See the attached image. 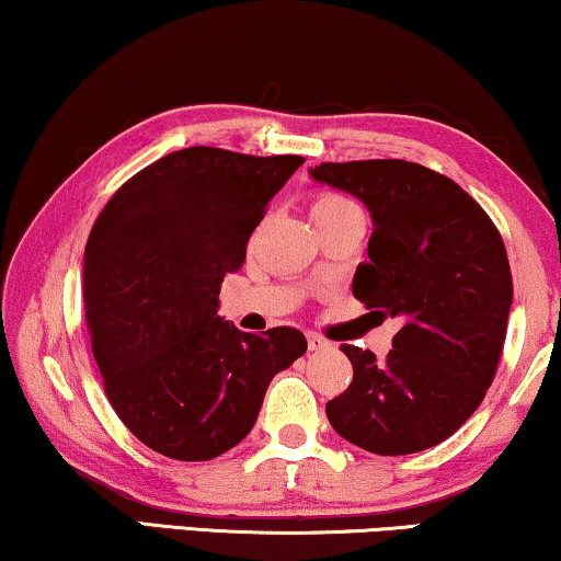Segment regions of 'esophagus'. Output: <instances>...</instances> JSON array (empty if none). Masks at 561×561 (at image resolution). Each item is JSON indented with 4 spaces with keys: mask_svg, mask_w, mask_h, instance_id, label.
Segmentation results:
<instances>
[{
    "mask_svg": "<svg viewBox=\"0 0 561 561\" xmlns=\"http://www.w3.org/2000/svg\"><path fill=\"white\" fill-rule=\"evenodd\" d=\"M307 345H310V351H325L330 343L318 333H307Z\"/></svg>",
    "mask_w": 561,
    "mask_h": 561,
    "instance_id": "esophagus-1",
    "label": "esophagus"
}]
</instances>
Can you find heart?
I'll return each instance as SVG.
<instances>
[{"instance_id":"obj_1","label":"heart","mask_w":561,"mask_h":561,"mask_svg":"<svg viewBox=\"0 0 561 561\" xmlns=\"http://www.w3.org/2000/svg\"><path fill=\"white\" fill-rule=\"evenodd\" d=\"M348 208H356L348 198H343V195H335V193H325V195H318V198L312 201V220L314 218H322V216H333V213H341V210H348Z\"/></svg>"}]
</instances>
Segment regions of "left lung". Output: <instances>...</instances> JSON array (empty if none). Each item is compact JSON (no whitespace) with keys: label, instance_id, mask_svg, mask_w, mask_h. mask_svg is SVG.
<instances>
[{"label":"left lung","instance_id":"1","mask_svg":"<svg viewBox=\"0 0 561 561\" xmlns=\"http://www.w3.org/2000/svg\"><path fill=\"white\" fill-rule=\"evenodd\" d=\"M310 175L370 210L353 297L401 320L383 360L343 345L353 381L328 401V420L374 455L435 447L468 422L499 370L514 302L499 228L455 180L416 162H322Z\"/></svg>","mask_w":561,"mask_h":561}]
</instances>
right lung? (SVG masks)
I'll list each match as a JSON object with an SVG mask.
<instances>
[{
  "instance_id": "obj_1",
  "label": "right lung",
  "mask_w": 561,
  "mask_h": 561,
  "mask_svg": "<svg viewBox=\"0 0 561 561\" xmlns=\"http://www.w3.org/2000/svg\"><path fill=\"white\" fill-rule=\"evenodd\" d=\"M305 157L187 147L112 195L83 254L93 358L114 412L172 460L228 453L254 427L266 386L307 351L295 328L243 333L218 318L226 274L247 262L266 205Z\"/></svg>"
}]
</instances>
